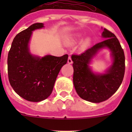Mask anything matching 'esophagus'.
I'll use <instances>...</instances> for the list:
<instances>
[{"label":"esophagus","mask_w":132,"mask_h":132,"mask_svg":"<svg viewBox=\"0 0 132 132\" xmlns=\"http://www.w3.org/2000/svg\"><path fill=\"white\" fill-rule=\"evenodd\" d=\"M68 61V63H69V64H71L72 63H73V61H72V59H71V56H69V58H68V61Z\"/></svg>","instance_id":"34e87169"}]
</instances>
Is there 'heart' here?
I'll use <instances>...</instances> for the list:
<instances>
[{"instance_id":"heart-1","label":"heart","mask_w":132,"mask_h":132,"mask_svg":"<svg viewBox=\"0 0 132 132\" xmlns=\"http://www.w3.org/2000/svg\"><path fill=\"white\" fill-rule=\"evenodd\" d=\"M74 42H75L74 39H71V40L69 42V44H73V43ZM88 39H87V40H85V43H84V44H85V45H87V44H88Z\"/></svg>"}]
</instances>
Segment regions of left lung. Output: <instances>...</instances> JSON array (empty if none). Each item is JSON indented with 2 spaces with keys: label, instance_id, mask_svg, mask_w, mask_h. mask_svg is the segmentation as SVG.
<instances>
[{
  "label": "left lung",
  "instance_id": "8db88e82",
  "mask_svg": "<svg viewBox=\"0 0 132 132\" xmlns=\"http://www.w3.org/2000/svg\"><path fill=\"white\" fill-rule=\"evenodd\" d=\"M102 37L106 38L96 44L80 54H73V84L77 93L81 98L94 103L108 100L117 91L125 73V55L116 36L104 28ZM108 47L111 50L114 61L106 73L95 75L88 64L99 49Z\"/></svg>",
  "mask_w": 132,
  "mask_h": 132
}]
</instances>
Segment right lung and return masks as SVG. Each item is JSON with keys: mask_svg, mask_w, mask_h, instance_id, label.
<instances>
[{"mask_svg": "<svg viewBox=\"0 0 132 132\" xmlns=\"http://www.w3.org/2000/svg\"><path fill=\"white\" fill-rule=\"evenodd\" d=\"M43 27L42 23H36L18 33L8 55L10 85L19 96L30 102H40L50 96L61 69L68 60L67 54L42 58L30 54L28 43L32 31Z\"/></svg>", "mask_w": 132, "mask_h": 132, "instance_id": "1", "label": "right lung"}]
</instances>
